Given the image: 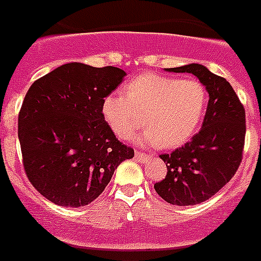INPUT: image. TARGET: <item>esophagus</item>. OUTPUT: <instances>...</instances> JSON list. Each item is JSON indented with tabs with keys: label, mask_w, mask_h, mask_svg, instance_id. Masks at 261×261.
Listing matches in <instances>:
<instances>
[{
	"label": "esophagus",
	"mask_w": 261,
	"mask_h": 261,
	"mask_svg": "<svg viewBox=\"0 0 261 261\" xmlns=\"http://www.w3.org/2000/svg\"><path fill=\"white\" fill-rule=\"evenodd\" d=\"M135 159L138 160L139 163H145L148 162L149 159H150V156L149 154H146V153H142V152H135Z\"/></svg>",
	"instance_id": "1"
}]
</instances>
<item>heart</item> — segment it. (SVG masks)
<instances>
[{
  "instance_id": "obj_1",
  "label": "heart",
  "mask_w": 261,
  "mask_h": 261,
  "mask_svg": "<svg viewBox=\"0 0 261 261\" xmlns=\"http://www.w3.org/2000/svg\"><path fill=\"white\" fill-rule=\"evenodd\" d=\"M206 101L205 86L197 79L148 72L127 83L124 95H107L102 115L119 138L131 137L144 123L148 127L138 141L175 148L196 133L205 113Z\"/></svg>"
}]
</instances>
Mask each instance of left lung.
<instances>
[{"label": "left lung", "mask_w": 261, "mask_h": 261, "mask_svg": "<svg viewBox=\"0 0 261 261\" xmlns=\"http://www.w3.org/2000/svg\"><path fill=\"white\" fill-rule=\"evenodd\" d=\"M189 72L205 86L210 99L204 123L192 141L162 154L166 178L154 184L157 194L174 205H196L227 184L241 164L245 144V109L231 85L201 64L166 68Z\"/></svg>", "instance_id": "obj_1"}]
</instances>
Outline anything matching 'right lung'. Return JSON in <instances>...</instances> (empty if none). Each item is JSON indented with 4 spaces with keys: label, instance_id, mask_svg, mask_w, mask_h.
<instances>
[{
    "label": "right lung",
    "instance_id": "1",
    "mask_svg": "<svg viewBox=\"0 0 261 261\" xmlns=\"http://www.w3.org/2000/svg\"><path fill=\"white\" fill-rule=\"evenodd\" d=\"M126 72L68 63L31 85L19 112L27 178L49 201L85 206L104 192L117 166L134 157L102 115V101Z\"/></svg>",
    "mask_w": 261,
    "mask_h": 261
}]
</instances>
